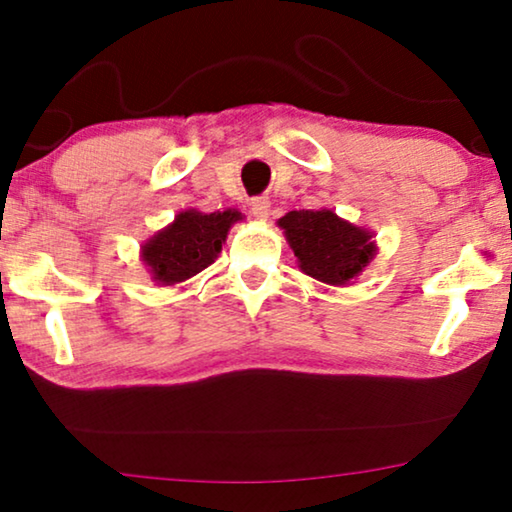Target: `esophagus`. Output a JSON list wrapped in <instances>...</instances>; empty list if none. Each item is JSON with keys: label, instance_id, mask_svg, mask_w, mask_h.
<instances>
[{"label": "esophagus", "instance_id": "esophagus-1", "mask_svg": "<svg viewBox=\"0 0 512 512\" xmlns=\"http://www.w3.org/2000/svg\"><path fill=\"white\" fill-rule=\"evenodd\" d=\"M249 209L258 221H265V219H268V214H270V200L268 198H254L249 202Z\"/></svg>", "mask_w": 512, "mask_h": 512}]
</instances>
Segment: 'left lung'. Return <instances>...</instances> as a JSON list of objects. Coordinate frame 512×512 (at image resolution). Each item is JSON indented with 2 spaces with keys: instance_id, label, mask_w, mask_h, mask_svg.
<instances>
[{
  "instance_id": "1",
  "label": "left lung",
  "mask_w": 512,
  "mask_h": 512,
  "mask_svg": "<svg viewBox=\"0 0 512 512\" xmlns=\"http://www.w3.org/2000/svg\"><path fill=\"white\" fill-rule=\"evenodd\" d=\"M298 258V268L324 284L345 286L373 261L375 240L331 209H300L277 221Z\"/></svg>"
}]
</instances>
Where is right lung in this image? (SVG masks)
<instances>
[{
  "instance_id": "add662e5",
  "label": "right lung",
  "mask_w": 512,
  "mask_h": 512,
  "mask_svg": "<svg viewBox=\"0 0 512 512\" xmlns=\"http://www.w3.org/2000/svg\"><path fill=\"white\" fill-rule=\"evenodd\" d=\"M235 221H242L237 209L212 214L198 209L179 212L170 226L142 244V261L153 275V282L163 286L186 282L212 265Z\"/></svg>"
}]
</instances>
